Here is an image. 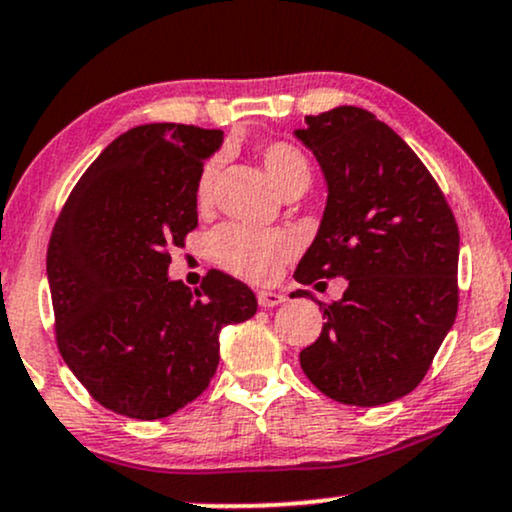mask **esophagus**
<instances>
[{"mask_svg":"<svg viewBox=\"0 0 512 512\" xmlns=\"http://www.w3.org/2000/svg\"><path fill=\"white\" fill-rule=\"evenodd\" d=\"M286 297L281 293H276V290H257V302H260V307H276V304H281Z\"/></svg>","mask_w":512,"mask_h":512,"instance_id":"1","label":"esophagus"}]
</instances>
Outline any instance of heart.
Masks as SVG:
<instances>
[{
    "instance_id": "b5f03b06",
    "label": "heart",
    "mask_w": 512,
    "mask_h": 512,
    "mask_svg": "<svg viewBox=\"0 0 512 512\" xmlns=\"http://www.w3.org/2000/svg\"><path fill=\"white\" fill-rule=\"evenodd\" d=\"M257 158L276 186V191L288 193L307 189L312 181V165L295 144L288 141H267L257 146ZM219 170V158H210L200 167L196 181V205L208 208ZM295 238L288 231H257L248 226L226 224L210 238V255L219 267L248 281H269L276 276L283 262L295 255Z\"/></svg>"
}]
</instances>
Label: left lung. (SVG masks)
<instances>
[{
  "label": "left lung",
  "mask_w": 512,
  "mask_h": 512,
  "mask_svg": "<svg viewBox=\"0 0 512 512\" xmlns=\"http://www.w3.org/2000/svg\"><path fill=\"white\" fill-rule=\"evenodd\" d=\"M304 122L295 137L319 160L328 200L295 281L342 276L347 290L319 302L326 323L300 366L326 397L380 406L416 390L454 326L458 224L428 167L373 113L340 106Z\"/></svg>",
  "instance_id": "1"
}]
</instances>
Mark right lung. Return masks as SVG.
I'll return each instance as SVG.
<instances>
[{
  "label": "right lung",
  "instance_id": "right-lung-1",
  "mask_svg": "<svg viewBox=\"0 0 512 512\" xmlns=\"http://www.w3.org/2000/svg\"><path fill=\"white\" fill-rule=\"evenodd\" d=\"M222 129L153 122L87 167L47 250L56 345L75 378L120 416L158 420L205 392L219 331L257 312L255 293L210 269L198 290L167 278L198 226L196 181Z\"/></svg>",
  "mask_w": 512,
  "mask_h": 512
}]
</instances>
